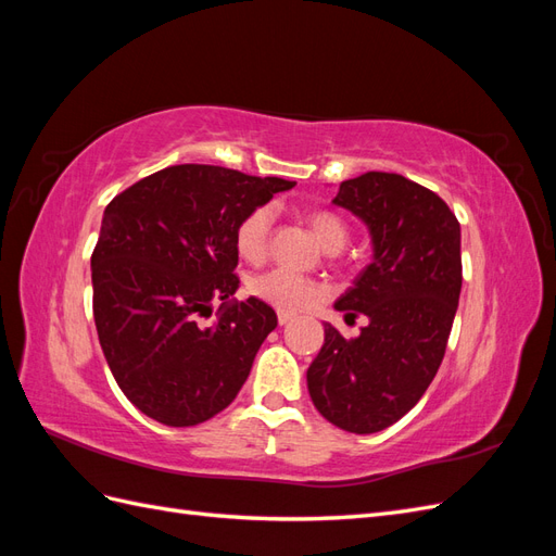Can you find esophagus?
I'll return each mask as SVG.
<instances>
[{
	"mask_svg": "<svg viewBox=\"0 0 556 556\" xmlns=\"http://www.w3.org/2000/svg\"><path fill=\"white\" fill-rule=\"evenodd\" d=\"M296 315L294 313H290V311H278V323L280 325H288V323H292Z\"/></svg>",
	"mask_w": 556,
	"mask_h": 556,
	"instance_id": "esophagus-1",
	"label": "esophagus"
}]
</instances>
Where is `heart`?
<instances>
[{
	"label": "heart",
	"mask_w": 556,
	"mask_h": 556,
	"mask_svg": "<svg viewBox=\"0 0 556 556\" xmlns=\"http://www.w3.org/2000/svg\"><path fill=\"white\" fill-rule=\"evenodd\" d=\"M276 223V206L260 204L250 208L237 227V250L239 255L252 264L262 262L268 255L271 245V231ZM308 223L317 239L329 252L341 250L350 237V225L341 213L331 208H313L308 213ZM248 292L257 296L266 304H271L280 311H301L313 306L323 296V285L313 278L301 276L290 268H271V271L252 276L248 280Z\"/></svg>",
	"instance_id": "1"
}]
</instances>
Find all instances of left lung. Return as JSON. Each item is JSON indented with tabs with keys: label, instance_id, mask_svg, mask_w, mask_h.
Listing matches in <instances>:
<instances>
[{
	"label": "left lung",
	"instance_id": "obj_1",
	"mask_svg": "<svg viewBox=\"0 0 556 556\" xmlns=\"http://www.w3.org/2000/svg\"><path fill=\"white\" fill-rule=\"evenodd\" d=\"M333 204L371 231L374 262L333 304L368 325L357 339L325 325L308 392L331 425L376 433L422 399L443 362L462 292V231L439 194L399 174L343 180Z\"/></svg>",
	"mask_w": 556,
	"mask_h": 556
}]
</instances>
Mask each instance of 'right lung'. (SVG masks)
Segmentation results:
<instances>
[{"mask_svg": "<svg viewBox=\"0 0 556 556\" xmlns=\"http://www.w3.org/2000/svg\"><path fill=\"white\" fill-rule=\"evenodd\" d=\"M296 182L211 164H176L115 194L92 252V313L123 394L166 427L225 410L278 325L239 290L241 217ZM225 300L213 326H201Z\"/></svg>", "mask_w": 556, "mask_h": 556, "instance_id": "add662e5", "label": "right lung"}]
</instances>
